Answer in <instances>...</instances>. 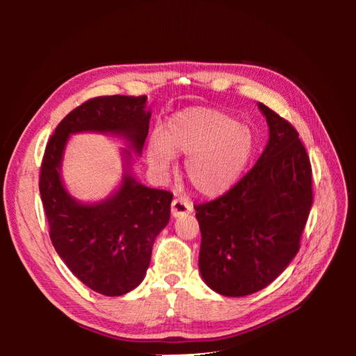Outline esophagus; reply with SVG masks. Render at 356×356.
Segmentation results:
<instances>
[{"mask_svg":"<svg viewBox=\"0 0 356 356\" xmlns=\"http://www.w3.org/2000/svg\"><path fill=\"white\" fill-rule=\"evenodd\" d=\"M191 213H193V205L186 199L179 197V199L172 200V203H171L172 217H182V216L191 214Z\"/></svg>","mask_w":356,"mask_h":356,"instance_id":"esophagus-1","label":"esophagus"}]
</instances>
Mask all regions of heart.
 Masks as SVG:
<instances>
[{
  "mask_svg": "<svg viewBox=\"0 0 356 356\" xmlns=\"http://www.w3.org/2000/svg\"><path fill=\"white\" fill-rule=\"evenodd\" d=\"M255 149L251 128L208 107H188L166 120L162 139L147 143V161L159 174L171 170L174 156H185L191 186L205 197H218L243 177Z\"/></svg>",
  "mask_w": 356,
  "mask_h": 356,
  "instance_id": "1",
  "label": "heart"
}]
</instances>
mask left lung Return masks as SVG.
Wrapping results in <instances>:
<instances>
[{
    "instance_id": "8db88e82",
    "label": "left lung",
    "mask_w": 356,
    "mask_h": 356,
    "mask_svg": "<svg viewBox=\"0 0 356 356\" xmlns=\"http://www.w3.org/2000/svg\"><path fill=\"white\" fill-rule=\"evenodd\" d=\"M257 105L269 127L259 161L222 197L195 207L200 275L225 297L259 292L289 266L312 207L311 162L297 130Z\"/></svg>"
}]
</instances>
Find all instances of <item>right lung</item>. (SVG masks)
Listing matches in <instances>:
<instances>
[{"label": "right lung", "mask_w": 356, "mask_h": 356, "mask_svg": "<svg viewBox=\"0 0 356 356\" xmlns=\"http://www.w3.org/2000/svg\"><path fill=\"white\" fill-rule=\"evenodd\" d=\"M149 119L147 96L95 97L61 120L45 148L40 193L51 243L65 266L105 297H120L143 282L154 240L170 222L172 194L142 185L133 172ZM79 132L111 134L126 142L121 182L102 201L81 202L63 184L66 143Z\"/></svg>", "instance_id": "1"}]
</instances>
